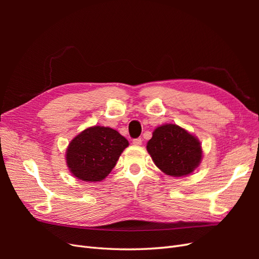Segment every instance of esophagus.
<instances>
[{
	"label": "esophagus",
	"mask_w": 259,
	"mask_h": 259,
	"mask_svg": "<svg viewBox=\"0 0 259 259\" xmlns=\"http://www.w3.org/2000/svg\"><path fill=\"white\" fill-rule=\"evenodd\" d=\"M142 143H143L142 138H135V139H133V144H134L135 146H140V145H142Z\"/></svg>",
	"instance_id": "esophagus-1"
}]
</instances>
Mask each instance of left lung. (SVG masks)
<instances>
[{"label":"left lung","instance_id":"1","mask_svg":"<svg viewBox=\"0 0 259 259\" xmlns=\"http://www.w3.org/2000/svg\"><path fill=\"white\" fill-rule=\"evenodd\" d=\"M147 150L163 173L174 177L189 175L202 159L198 138L176 124L156 127L147 144Z\"/></svg>","mask_w":259,"mask_h":259}]
</instances>
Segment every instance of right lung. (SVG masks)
Returning <instances> with one entry per match:
<instances>
[{
	"mask_svg": "<svg viewBox=\"0 0 259 259\" xmlns=\"http://www.w3.org/2000/svg\"><path fill=\"white\" fill-rule=\"evenodd\" d=\"M127 146V139L110 127H89L69 144L68 167L83 182H100L110 174Z\"/></svg>",
	"mask_w": 259,
	"mask_h": 259,
	"instance_id": "1",
	"label": "right lung"
}]
</instances>
